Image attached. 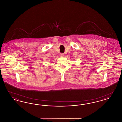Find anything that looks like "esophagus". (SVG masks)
<instances>
[{"label":"esophagus","mask_w":122,"mask_h":122,"mask_svg":"<svg viewBox=\"0 0 122 122\" xmlns=\"http://www.w3.org/2000/svg\"><path fill=\"white\" fill-rule=\"evenodd\" d=\"M64 53H60V56L61 57H64Z\"/></svg>","instance_id":"obj_1"}]
</instances>
